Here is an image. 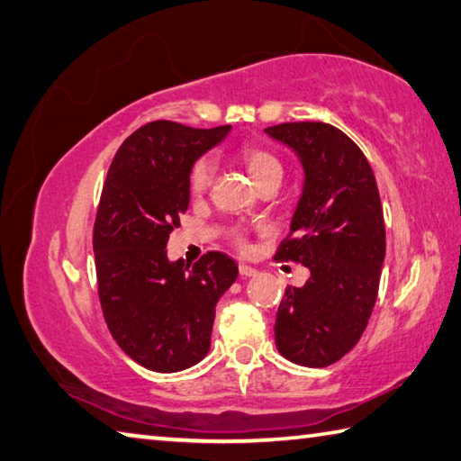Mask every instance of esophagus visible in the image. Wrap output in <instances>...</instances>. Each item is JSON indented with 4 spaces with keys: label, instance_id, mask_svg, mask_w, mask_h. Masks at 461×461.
<instances>
[{
    "label": "esophagus",
    "instance_id": "1",
    "mask_svg": "<svg viewBox=\"0 0 461 461\" xmlns=\"http://www.w3.org/2000/svg\"><path fill=\"white\" fill-rule=\"evenodd\" d=\"M239 273H240V276H243V277H255V276H257V269H253L251 265L240 263V265H239Z\"/></svg>",
    "mask_w": 461,
    "mask_h": 461
}]
</instances>
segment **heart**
<instances>
[{"mask_svg": "<svg viewBox=\"0 0 461 461\" xmlns=\"http://www.w3.org/2000/svg\"><path fill=\"white\" fill-rule=\"evenodd\" d=\"M237 158L247 167L249 176L253 177L257 185H263L267 182H281V177H284V164H281L277 153H273L269 148H263V145L243 143L237 149ZM214 172V159L210 156H200L194 161L188 172V190L192 196H200V194H204L210 188ZM230 243L239 251H249V239L243 230L232 229Z\"/></svg>", "mask_w": 461, "mask_h": 461, "instance_id": "1", "label": "heart"}]
</instances>
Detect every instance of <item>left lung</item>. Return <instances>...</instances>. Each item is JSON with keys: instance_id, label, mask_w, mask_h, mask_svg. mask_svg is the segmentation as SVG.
Instances as JSON below:
<instances>
[{"instance_id": "obj_1", "label": "left lung", "mask_w": 461, "mask_h": 461, "mask_svg": "<svg viewBox=\"0 0 461 461\" xmlns=\"http://www.w3.org/2000/svg\"><path fill=\"white\" fill-rule=\"evenodd\" d=\"M300 156L305 185L277 261L310 269L287 287L276 320L277 350L324 368L358 344L373 313L384 261V216L373 167L340 129L297 121L265 129Z\"/></svg>"}]
</instances>
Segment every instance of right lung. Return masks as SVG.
<instances>
[{
  "label": "right lung",
  "instance_id": "right-lung-1",
  "mask_svg": "<svg viewBox=\"0 0 461 461\" xmlns=\"http://www.w3.org/2000/svg\"><path fill=\"white\" fill-rule=\"evenodd\" d=\"M230 125L194 129L151 121L121 143L104 177L93 226L96 285L113 340L156 373L206 357L221 295L239 276L229 255L169 263L166 245L188 210V172Z\"/></svg>",
  "mask_w": 461,
  "mask_h": 461
}]
</instances>
